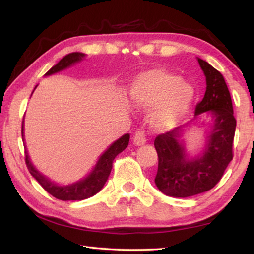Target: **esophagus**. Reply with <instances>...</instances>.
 Returning a JSON list of instances; mask_svg holds the SVG:
<instances>
[{
	"instance_id": "34e87169",
	"label": "esophagus",
	"mask_w": 254,
	"mask_h": 254,
	"mask_svg": "<svg viewBox=\"0 0 254 254\" xmlns=\"http://www.w3.org/2000/svg\"><path fill=\"white\" fill-rule=\"evenodd\" d=\"M133 142L135 145H143L147 142V134H145V131L143 128H139L133 135Z\"/></svg>"
}]
</instances>
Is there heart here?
<instances>
[{
    "mask_svg": "<svg viewBox=\"0 0 254 254\" xmlns=\"http://www.w3.org/2000/svg\"><path fill=\"white\" fill-rule=\"evenodd\" d=\"M128 94L137 109H151L149 122L157 131L170 130L177 126L194 100L191 86L162 68H154L137 76Z\"/></svg>",
    "mask_w": 254,
    "mask_h": 254,
    "instance_id": "b5f03b06",
    "label": "heart"
}]
</instances>
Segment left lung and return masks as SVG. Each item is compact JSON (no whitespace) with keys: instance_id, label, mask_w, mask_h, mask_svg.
I'll use <instances>...</instances> for the list:
<instances>
[{"instance_id":"1","label":"left lung","mask_w":254,"mask_h":254,"mask_svg":"<svg viewBox=\"0 0 254 254\" xmlns=\"http://www.w3.org/2000/svg\"><path fill=\"white\" fill-rule=\"evenodd\" d=\"M198 63L206 77V92L196 105L195 117L207 112L214 118L203 153L188 158L180 140L187 124L159 134L154 140L159 160L154 183L159 190L171 197L185 198L212 189L233 159L236 120L229 88L220 71L203 59L198 58Z\"/></svg>"}]
</instances>
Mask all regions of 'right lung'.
I'll list each match as a JSON object with an SVG mask.
<instances>
[{"instance_id":"obj_1","label":"right lung","mask_w":254,"mask_h":254,"mask_svg":"<svg viewBox=\"0 0 254 254\" xmlns=\"http://www.w3.org/2000/svg\"><path fill=\"white\" fill-rule=\"evenodd\" d=\"M84 57L85 55L81 53H71L69 55H67L60 60L57 65H55L50 70L47 71L45 76L53 75L60 70L66 69V68L74 65V64L81 62ZM21 132H22V140H24L23 121L22 131ZM128 140H130V134H128V133L120 137L119 140L115 141L114 143H112L111 147L102 154L101 158L98 159L96 166L94 167V169L91 171V174H89L87 177L79 180V182L77 183L67 185V186H59V185H56L48 178H46L44 175L40 174L39 171L34 168L31 161H30L27 150H25V163H27V167L30 174L32 175V177L41 185L42 188H44L47 192H49V194L51 196H54L55 198L60 200H83L97 194V192L103 188L111 174L112 167H113L112 166L113 160L119 153H121L123 150L127 147Z\"/></svg>"}]
</instances>
